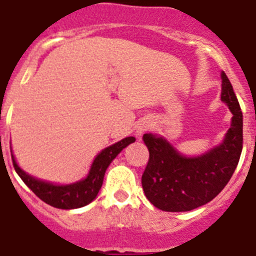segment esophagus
Listing matches in <instances>:
<instances>
[{
	"label": "esophagus",
	"mask_w": 256,
	"mask_h": 256,
	"mask_svg": "<svg viewBox=\"0 0 256 256\" xmlns=\"http://www.w3.org/2000/svg\"><path fill=\"white\" fill-rule=\"evenodd\" d=\"M144 130H146V126H138V130H137V132H138V133H140V134H141V133H142Z\"/></svg>",
	"instance_id": "1"
}]
</instances>
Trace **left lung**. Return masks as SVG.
Masks as SVG:
<instances>
[{
    "mask_svg": "<svg viewBox=\"0 0 256 256\" xmlns=\"http://www.w3.org/2000/svg\"><path fill=\"white\" fill-rule=\"evenodd\" d=\"M221 99L233 114L225 140L200 157H183L162 137L150 133L142 140L149 161L141 183L148 200L166 212H187L213 200L230 180L244 146V120L233 86L221 73Z\"/></svg>",
    "mask_w": 256,
    "mask_h": 256,
    "instance_id": "left-lung-1",
    "label": "left lung"
}]
</instances>
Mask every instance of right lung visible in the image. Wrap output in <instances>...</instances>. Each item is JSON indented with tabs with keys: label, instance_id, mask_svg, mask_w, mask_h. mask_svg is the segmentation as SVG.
<instances>
[{
	"label": "right lung",
	"instance_id": "add662e5",
	"mask_svg": "<svg viewBox=\"0 0 256 256\" xmlns=\"http://www.w3.org/2000/svg\"><path fill=\"white\" fill-rule=\"evenodd\" d=\"M134 141H136L134 137H126L124 140L106 148L104 150H102L96 156L92 162L88 178L68 186H54L52 183L32 178L24 171L20 170L12 154V160L16 174L40 200L58 209L81 208V206H88V202H92L96 198L99 190L102 187L106 170L108 168V164L112 162L114 158L123 150L124 148Z\"/></svg>",
	"mask_w": 256,
	"mask_h": 256
}]
</instances>
